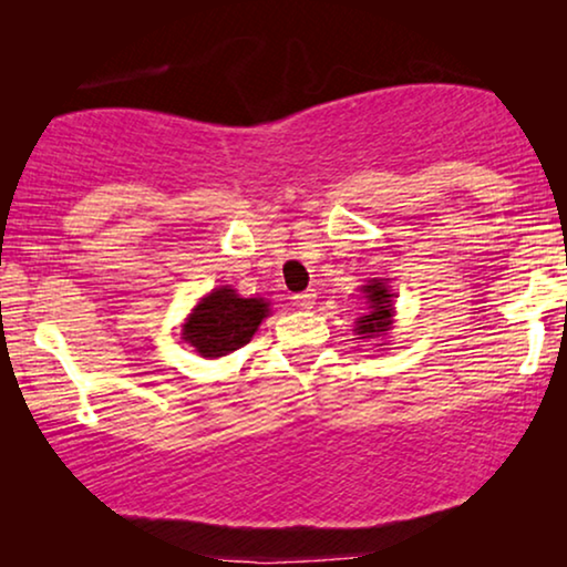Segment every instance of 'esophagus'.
Wrapping results in <instances>:
<instances>
[{
  "mask_svg": "<svg viewBox=\"0 0 567 567\" xmlns=\"http://www.w3.org/2000/svg\"><path fill=\"white\" fill-rule=\"evenodd\" d=\"M315 301H317L315 289H307V291H301V293H297V297H293V305H297L299 309H312Z\"/></svg>",
  "mask_w": 567,
  "mask_h": 567,
  "instance_id": "34e87169",
  "label": "esophagus"
}]
</instances>
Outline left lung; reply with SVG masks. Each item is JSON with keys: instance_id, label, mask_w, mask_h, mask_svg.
I'll list each match as a JSON object with an SVG mask.
<instances>
[{"instance_id": "1", "label": "left lung", "mask_w": 567, "mask_h": 567, "mask_svg": "<svg viewBox=\"0 0 567 567\" xmlns=\"http://www.w3.org/2000/svg\"><path fill=\"white\" fill-rule=\"evenodd\" d=\"M367 293L369 299V315L359 317V322H355V332H359L361 338H379V336H386V330H390L392 324V293L390 289L382 281H371L361 289Z\"/></svg>"}]
</instances>
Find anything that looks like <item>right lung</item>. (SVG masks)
I'll return each instance as SVG.
<instances>
[{
    "instance_id": "add662e5",
    "label": "right lung",
    "mask_w": 567,
    "mask_h": 567,
    "mask_svg": "<svg viewBox=\"0 0 567 567\" xmlns=\"http://www.w3.org/2000/svg\"><path fill=\"white\" fill-rule=\"evenodd\" d=\"M268 312L266 299H243L235 289L221 286L193 307L183 324V340L204 359H219L250 343Z\"/></svg>"
}]
</instances>
